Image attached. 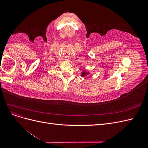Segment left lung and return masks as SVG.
<instances>
[{
  "mask_svg": "<svg viewBox=\"0 0 148 148\" xmlns=\"http://www.w3.org/2000/svg\"><path fill=\"white\" fill-rule=\"evenodd\" d=\"M89 71H86V70H84V71H83V72H82V73H81V77H86V76H87L88 75H89Z\"/></svg>",
  "mask_w": 148,
  "mask_h": 148,
  "instance_id": "1",
  "label": "left lung"
}]
</instances>
